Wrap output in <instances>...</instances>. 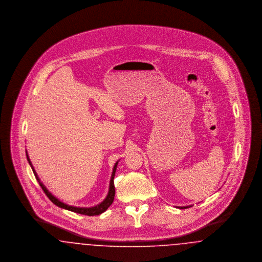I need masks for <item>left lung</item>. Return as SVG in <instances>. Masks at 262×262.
<instances>
[{
  "label": "left lung",
  "instance_id": "8db88e82",
  "mask_svg": "<svg viewBox=\"0 0 262 262\" xmlns=\"http://www.w3.org/2000/svg\"><path fill=\"white\" fill-rule=\"evenodd\" d=\"M188 207H191V205H190V206H183V207H179V208L183 209V208H188Z\"/></svg>",
  "mask_w": 262,
  "mask_h": 262
}]
</instances>
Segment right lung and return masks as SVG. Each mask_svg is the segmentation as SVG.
<instances>
[{"label":"right lung","instance_id":"obj_1","mask_svg":"<svg viewBox=\"0 0 262 262\" xmlns=\"http://www.w3.org/2000/svg\"><path fill=\"white\" fill-rule=\"evenodd\" d=\"M26 158H27V161L29 163V165H30V167H31V169H32V171H33V174L35 176V178H36V180H37L40 187H42V189L44 190L45 194L49 198V200H50L54 204H56L57 206H59V207H61V208H63V209H67V210H70V211L78 213V214H83V215H88V216H95V215H99L101 213L106 211V210L108 209V207L112 204L113 201H114V198H115L114 177H115V173H116V170H117V165H118L119 161L116 162L114 168H113L112 177H111V180H110V187H109V191H108V194H107L106 199L103 200L101 203L95 205V206H93V207H76V206L68 205V204L62 202L61 200H58L56 196H54V195L51 193L50 191L47 189V187H45V186L41 183L39 177H38L37 174H36V171L34 170L33 166H32V164H31V161H30V159H29V157H28L27 151H26Z\"/></svg>","mask_w":262,"mask_h":262}]
</instances>
